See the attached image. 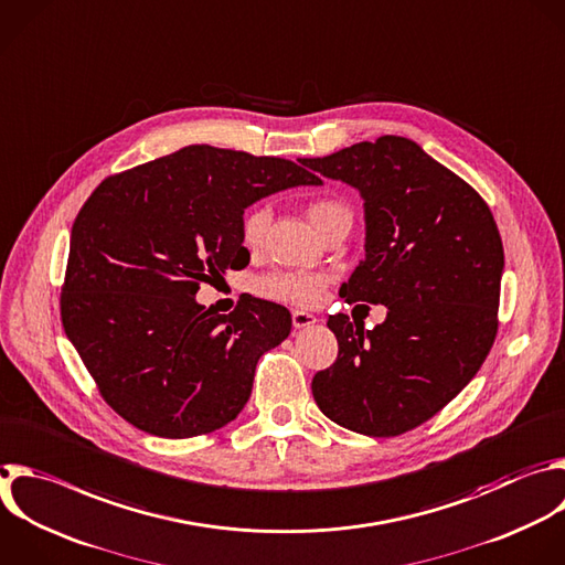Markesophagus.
<instances>
[{"label":"esophagus","mask_w":565,"mask_h":565,"mask_svg":"<svg viewBox=\"0 0 565 565\" xmlns=\"http://www.w3.org/2000/svg\"><path fill=\"white\" fill-rule=\"evenodd\" d=\"M317 323V317L310 315V312H303V310H292V326L299 330V328H308Z\"/></svg>","instance_id":"esophagus-1"}]
</instances>
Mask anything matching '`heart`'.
I'll use <instances>...</instances> for the list:
<instances>
[{"label":"heart","instance_id":"obj_1","mask_svg":"<svg viewBox=\"0 0 565 565\" xmlns=\"http://www.w3.org/2000/svg\"><path fill=\"white\" fill-rule=\"evenodd\" d=\"M306 215H308V222L312 224V228L317 233H321L330 222H334L339 217H350V211H348V206H343L341 202H334V200H315L308 204ZM268 220H270L268 206H257L250 213H246L244 224H242V239L246 246L255 248L262 244ZM323 286H326L323 275H297V273H279V275H270L268 279L262 281V290L268 297L288 301V303H297V306L317 303L323 292Z\"/></svg>","mask_w":565,"mask_h":565}]
</instances>
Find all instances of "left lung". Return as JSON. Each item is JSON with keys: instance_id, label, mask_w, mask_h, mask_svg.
Here are the masks:
<instances>
[{"instance_id": "8db88e82", "label": "left lung", "mask_w": 565, "mask_h": 565, "mask_svg": "<svg viewBox=\"0 0 565 565\" xmlns=\"http://www.w3.org/2000/svg\"><path fill=\"white\" fill-rule=\"evenodd\" d=\"M299 161L363 200V262L339 295L388 308L372 330L328 315L339 354L315 374V402L365 437L408 433L470 384L492 348L503 273L494 217L463 179L406 137Z\"/></svg>"}]
</instances>
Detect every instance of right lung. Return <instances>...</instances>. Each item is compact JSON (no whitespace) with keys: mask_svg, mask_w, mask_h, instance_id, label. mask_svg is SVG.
Wrapping results in <instances>:
<instances>
[{"mask_svg":"<svg viewBox=\"0 0 565 565\" xmlns=\"http://www.w3.org/2000/svg\"><path fill=\"white\" fill-rule=\"evenodd\" d=\"M321 179L281 157L185 146L97 185L71 233L62 323L108 406L166 439L213 433L253 393L259 356L292 328L273 301L220 315L202 281L250 262L244 211Z\"/></svg>","mask_w":565,"mask_h":565,"instance_id":"right-lung-1","label":"right lung"}]
</instances>
